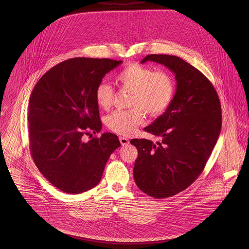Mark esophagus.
I'll return each mask as SVG.
<instances>
[{
    "mask_svg": "<svg viewBox=\"0 0 249 249\" xmlns=\"http://www.w3.org/2000/svg\"><path fill=\"white\" fill-rule=\"evenodd\" d=\"M119 139H120V142H121L123 146H124V145H127V144L129 143V140H128L127 138H125V137H122V136H121Z\"/></svg>",
    "mask_w": 249,
    "mask_h": 249,
    "instance_id": "1",
    "label": "esophagus"
}]
</instances>
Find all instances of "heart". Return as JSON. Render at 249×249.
<instances>
[{"label":"heart","instance_id":"b5f03b06","mask_svg":"<svg viewBox=\"0 0 249 249\" xmlns=\"http://www.w3.org/2000/svg\"><path fill=\"white\" fill-rule=\"evenodd\" d=\"M122 88L132 91L129 110H117L107 119V127L120 135H130L144 120V112L151 117L163 114L171 106L176 85L172 75L165 71H155L152 68L133 62L126 65L117 74ZM98 106L108 109L114 99L113 88L101 82L95 90Z\"/></svg>","mask_w":249,"mask_h":249}]
</instances>
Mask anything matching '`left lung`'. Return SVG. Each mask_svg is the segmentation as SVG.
<instances>
[{"mask_svg":"<svg viewBox=\"0 0 249 249\" xmlns=\"http://www.w3.org/2000/svg\"><path fill=\"white\" fill-rule=\"evenodd\" d=\"M176 75L177 91L169 108L144 131L158 136L157 144L132 139L138 149L133 175L138 188L155 197H170L187 189L203 171L221 128V107L213 84L178 56L148 54Z\"/></svg>","mask_w":249,"mask_h":249,"instance_id":"left-lung-1","label":"left lung"}]
</instances>
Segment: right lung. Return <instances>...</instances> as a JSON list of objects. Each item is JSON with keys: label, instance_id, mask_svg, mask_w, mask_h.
<instances>
[{"label": "right lung", "instance_id": "add662e5", "mask_svg": "<svg viewBox=\"0 0 249 249\" xmlns=\"http://www.w3.org/2000/svg\"><path fill=\"white\" fill-rule=\"evenodd\" d=\"M122 60L74 57L50 69L30 98L28 121L32 156L40 173L67 194H80L99 184L118 136L102 129L95 90Z\"/></svg>", "mask_w": 249, "mask_h": 249}]
</instances>
